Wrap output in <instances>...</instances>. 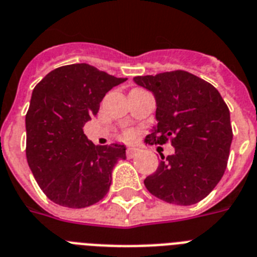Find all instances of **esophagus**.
<instances>
[{
    "instance_id": "obj_1",
    "label": "esophagus",
    "mask_w": 257,
    "mask_h": 257,
    "mask_svg": "<svg viewBox=\"0 0 257 257\" xmlns=\"http://www.w3.org/2000/svg\"><path fill=\"white\" fill-rule=\"evenodd\" d=\"M137 153H139V150L135 149V148H129V149H126V152H125V154H126V157L128 158L136 157Z\"/></svg>"
}]
</instances>
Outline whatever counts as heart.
<instances>
[{"label":"heart","instance_id":"b5f03b06","mask_svg":"<svg viewBox=\"0 0 257 257\" xmlns=\"http://www.w3.org/2000/svg\"><path fill=\"white\" fill-rule=\"evenodd\" d=\"M136 137H137V135H136L135 131H126V132H124V139L126 141H133Z\"/></svg>","mask_w":257,"mask_h":257}]
</instances>
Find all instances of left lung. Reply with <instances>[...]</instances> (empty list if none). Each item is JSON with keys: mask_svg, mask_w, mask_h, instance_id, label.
Segmentation results:
<instances>
[{"mask_svg": "<svg viewBox=\"0 0 257 257\" xmlns=\"http://www.w3.org/2000/svg\"><path fill=\"white\" fill-rule=\"evenodd\" d=\"M156 97L157 126L148 144L170 143L176 153L165 158L144 183L168 203L189 206L211 193L226 172L232 143L230 110L218 89L187 71L136 76Z\"/></svg>", "mask_w": 257, "mask_h": 257, "instance_id": "1", "label": "left lung"}]
</instances>
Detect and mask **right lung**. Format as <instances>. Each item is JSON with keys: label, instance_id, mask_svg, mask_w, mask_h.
<instances>
[{"label": "right lung", "instance_id": "add662e5", "mask_svg": "<svg viewBox=\"0 0 257 257\" xmlns=\"http://www.w3.org/2000/svg\"><path fill=\"white\" fill-rule=\"evenodd\" d=\"M125 80L78 63L55 68L33 89L26 113L27 164L54 203L83 208L107 195L125 147H96L83 126L97 114L105 93Z\"/></svg>", "mask_w": 257, "mask_h": 257}]
</instances>
